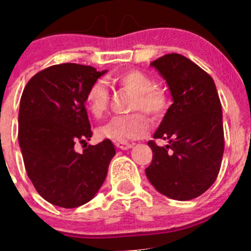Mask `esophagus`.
<instances>
[{
    "mask_svg": "<svg viewBox=\"0 0 251 251\" xmlns=\"http://www.w3.org/2000/svg\"><path fill=\"white\" fill-rule=\"evenodd\" d=\"M115 146L119 148V150H130V148L132 147V145L127 142H116Z\"/></svg>",
    "mask_w": 251,
    "mask_h": 251,
    "instance_id": "1",
    "label": "esophagus"
}]
</instances>
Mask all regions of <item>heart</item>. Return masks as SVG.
<instances>
[{"label": "heart", "instance_id": "1", "mask_svg": "<svg viewBox=\"0 0 251 251\" xmlns=\"http://www.w3.org/2000/svg\"><path fill=\"white\" fill-rule=\"evenodd\" d=\"M115 81L133 93L131 110H141L151 118L162 116L168 109L167 92L155 86L154 79L140 70H130L116 76ZM87 109L94 118H101L108 109L109 92L103 81H96L89 86L84 97ZM148 132V121L142 114L114 116L97 130L100 140L113 142H128L143 137Z\"/></svg>", "mask_w": 251, "mask_h": 251}]
</instances>
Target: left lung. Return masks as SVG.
<instances>
[{"label":"left lung","instance_id":"8db88e82","mask_svg":"<svg viewBox=\"0 0 251 251\" xmlns=\"http://www.w3.org/2000/svg\"><path fill=\"white\" fill-rule=\"evenodd\" d=\"M165 79L173 104L153 138L169 141L159 147L148 141L153 158L146 175L173 200L187 201L216 181L225 151L222 106L212 77L180 53L151 62Z\"/></svg>","mask_w":251,"mask_h":251}]
</instances>
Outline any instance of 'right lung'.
Listing matches in <instances>:
<instances>
[{
    "label": "right lung",
    "mask_w": 251,
    "mask_h": 251,
    "mask_svg": "<svg viewBox=\"0 0 251 251\" xmlns=\"http://www.w3.org/2000/svg\"><path fill=\"white\" fill-rule=\"evenodd\" d=\"M105 72L53 65L31 77L22 94L18 142L24 167L39 195L55 206L75 208L91 201L115 155L110 140L89 145L83 153L75 151L93 135L84 97Z\"/></svg>",
    "instance_id": "add662e5"
}]
</instances>
